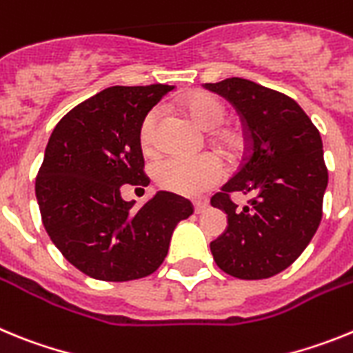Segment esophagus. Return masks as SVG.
<instances>
[{
	"instance_id": "obj_1",
	"label": "esophagus",
	"mask_w": 353,
	"mask_h": 353,
	"mask_svg": "<svg viewBox=\"0 0 353 353\" xmlns=\"http://www.w3.org/2000/svg\"><path fill=\"white\" fill-rule=\"evenodd\" d=\"M207 208H208L207 201H196V203H194L196 214H203V212H207Z\"/></svg>"
}]
</instances>
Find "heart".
<instances>
[{
    "label": "heart",
    "mask_w": 353,
    "mask_h": 353,
    "mask_svg": "<svg viewBox=\"0 0 353 353\" xmlns=\"http://www.w3.org/2000/svg\"><path fill=\"white\" fill-rule=\"evenodd\" d=\"M182 108L201 129L210 130L215 145L228 155L239 154L242 146V132L236 127L223 125L226 120V105L219 97L208 92H191L182 99ZM161 111L150 109L139 125V143L145 152H154L157 145V127ZM226 168L215 154H201L196 157L168 155L155 162L154 179L159 187L174 194L196 198L223 182Z\"/></svg>",
    "instance_id": "1"
}]
</instances>
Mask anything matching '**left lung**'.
<instances>
[{
  "mask_svg": "<svg viewBox=\"0 0 353 353\" xmlns=\"http://www.w3.org/2000/svg\"><path fill=\"white\" fill-rule=\"evenodd\" d=\"M239 111L248 136L233 179L212 196L228 214L226 232L210 244L221 270L239 279H267L302 254L322 221L327 166L322 138L292 97L242 77L205 83ZM232 192L249 194L244 209Z\"/></svg>",
  "mask_w": 353,
  "mask_h": 353,
  "instance_id": "8db88e82",
  "label": "left lung"
}]
</instances>
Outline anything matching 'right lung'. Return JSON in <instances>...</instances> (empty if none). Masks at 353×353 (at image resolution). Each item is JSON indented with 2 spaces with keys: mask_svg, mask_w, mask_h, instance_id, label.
<instances>
[{
  "mask_svg": "<svg viewBox=\"0 0 353 353\" xmlns=\"http://www.w3.org/2000/svg\"><path fill=\"white\" fill-rule=\"evenodd\" d=\"M174 86H111L70 109L52 130L35 192L52 244L101 281H132L161 267L173 230L194 212L189 199L157 192L141 208L121 185L146 187L139 125Z\"/></svg>",
  "mask_w": 353,
  "mask_h": 353,
  "instance_id": "obj_1",
  "label": "right lung"
}]
</instances>
